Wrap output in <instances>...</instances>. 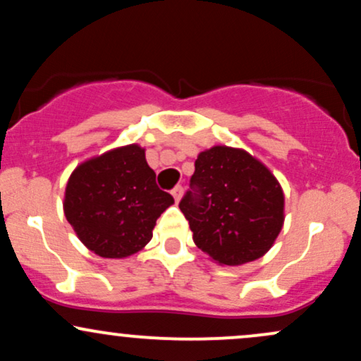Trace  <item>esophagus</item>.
<instances>
[{
  "mask_svg": "<svg viewBox=\"0 0 361 361\" xmlns=\"http://www.w3.org/2000/svg\"><path fill=\"white\" fill-rule=\"evenodd\" d=\"M171 195L176 202H180L181 195H183V186H175V188L171 190Z\"/></svg>",
  "mask_w": 361,
  "mask_h": 361,
  "instance_id": "esophagus-1",
  "label": "esophagus"
}]
</instances>
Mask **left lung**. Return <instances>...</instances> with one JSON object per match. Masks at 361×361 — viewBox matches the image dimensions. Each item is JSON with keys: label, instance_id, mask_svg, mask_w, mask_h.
Segmentation results:
<instances>
[{"label": "left lung", "instance_id": "obj_1", "mask_svg": "<svg viewBox=\"0 0 361 361\" xmlns=\"http://www.w3.org/2000/svg\"><path fill=\"white\" fill-rule=\"evenodd\" d=\"M283 192L270 169L243 149L200 152L180 202L193 241L227 267L261 258L283 226Z\"/></svg>", "mask_w": 361, "mask_h": 361}]
</instances>
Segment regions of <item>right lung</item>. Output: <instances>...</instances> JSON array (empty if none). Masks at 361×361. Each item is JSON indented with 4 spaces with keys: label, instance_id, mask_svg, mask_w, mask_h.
Listing matches in <instances>:
<instances>
[{
    "label": "right lung",
    "instance_id": "obj_1",
    "mask_svg": "<svg viewBox=\"0 0 361 361\" xmlns=\"http://www.w3.org/2000/svg\"><path fill=\"white\" fill-rule=\"evenodd\" d=\"M173 197L156 185L137 144L86 161L66 186L64 214L78 238L102 258H126L151 241Z\"/></svg>",
    "mask_w": 361,
    "mask_h": 361
}]
</instances>
